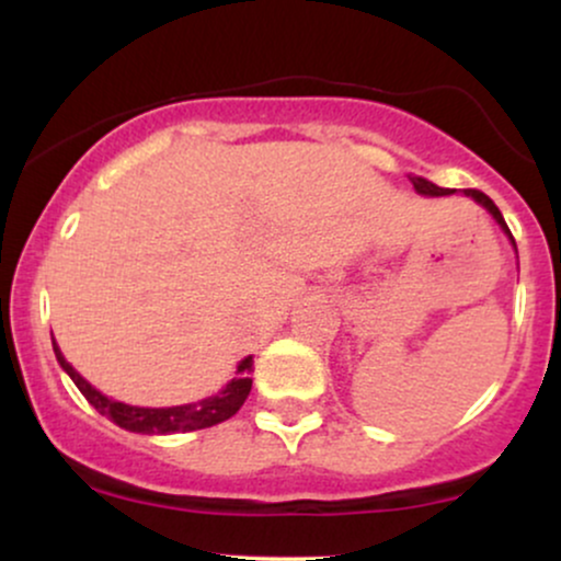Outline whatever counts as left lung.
I'll return each mask as SVG.
<instances>
[{"instance_id": "obj_1", "label": "left lung", "mask_w": 561, "mask_h": 561, "mask_svg": "<svg viewBox=\"0 0 561 561\" xmlns=\"http://www.w3.org/2000/svg\"><path fill=\"white\" fill-rule=\"evenodd\" d=\"M411 184H414V190L420 192V195H427V197H443V195H450V192H454V190H446V186H437V184H433V182H427V179H422V176H411ZM465 195H467V197H472L474 203H480L482 208H485L488 214H491V216L495 218V224H499V227L504 229V234L508 237V240H512L514 250H517V242H514L512 231H508L506 221H504V216H501V210L495 208L493 199L488 197L485 192H480V190H465Z\"/></svg>"}]
</instances>
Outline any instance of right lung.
<instances>
[{"instance_id": "add662e5", "label": "right lung", "mask_w": 561, "mask_h": 561, "mask_svg": "<svg viewBox=\"0 0 561 561\" xmlns=\"http://www.w3.org/2000/svg\"><path fill=\"white\" fill-rule=\"evenodd\" d=\"M53 347L57 364L68 371V377L73 379L76 388L83 392L89 403L100 411L102 416L118 424V427L128 430V433H141V435H173V433H192V430H205L214 427L218 422H227L229 416H234L244 403V398L250 396L253 388V379H250V369H253V356L242 358L237 366V377L231 379L224 390H218L216 396L203 398L197 403H184V405H169V409H145V405H128L113 398L102 396L100 390L83 379L79 371L73 369L62 356V351L57 347L53 337Z\"/></svg>"}]
</instances>
